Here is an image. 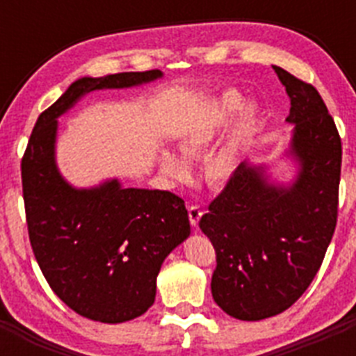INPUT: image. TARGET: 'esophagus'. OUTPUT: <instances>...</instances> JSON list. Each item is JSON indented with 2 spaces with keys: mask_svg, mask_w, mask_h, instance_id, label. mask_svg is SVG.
I'll use <instances>...</instances> for the list:
<instances>
[{
  "mask_svg": "<svg viewBox=\"0 0 356 356\" xmlns=\"http://www.w3.org/2000/svg\"><path fill=\"white\" fill-rule=\"evenodd\" d=\"M201 216H203V210H201V207H197V205L188 207V219H191V225L197 226Z\"/></svg>",
  "mask_w": 356,
  "mask_h": 356,
  "instance_id": "34e87169",
  "label": "esophagus"
}]
</instances>
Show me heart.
Listing matches in <instances>:
<instances>
[{"mask_svg":"<svg viewBox=\"0 0 356 356\" xmlns=\"http://www.w3.org/2000/svg\"><path fill=\"white\" fill-rule=\"evenodd\" d=\"M241 105V97L235 92L222 94L207 112V115L197 122L193 130L181 137L178 149L184 155V159L194 160L200 159V155L207 147L212 144L216 135L219 134L222 127L228 122L229 115L234 114L235 110ZM259 121V112L254 105H246L238 114L237 122H235L234 135L226 144H222L219 149H216L205 162V175L213 184H221V181L229 180L234 172L237 171L238 165V147L241 143L246 137L253 134L254 127ZM160 168L162 172L171 180H184L188 175L187 163L181 159H178L172 153H162L160 155Z\"/></svg>","mask_w":356,"mask_h":356,"instance_id":"b5f03b06","label":"heart"}]
</instances>
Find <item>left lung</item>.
Returning <instances> with one entry per match:
<instances>
[{
	"mask_svg": "<svg viewBox=\"0 0 356 356\" xmlns=\"http://www.w3.org/2000/svg\"><path fill=\"white\" fill-rule=\"evenodd\" d=\"M291 97V153L300 172L289 187L241 163L200 219L216 250L212 296L228 316L260 321L300 300L319 271L337 225L342 144L314 85L273 65Z\"/></svg>",
	"mask_w": 356,
	"mask_h": 356,
	"instance_id": "obj_1",
	"label": "left lung"
}]
</instances>
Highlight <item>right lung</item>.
I'll list each match as a JSON object with an SVG mask.
<instances>
[{"instance_id":"1","label":"right lung","mask_w":356,"mask_h":356,"mask_svg":"<svg viewBox=\"0 0 356 356\" xmlns=\"http://www.w3.org/2000/svg\"><path fill=\"white\" fill-rule=\"evenodd\" d=\"M162 71L80 78L35 122L21 160L30 244L44 278L80 316L124 323L153 305L162 262L191 235L185 201L169 191L122 188L110 180L74 188L55 162L56 119L87 92L124 89Z\"/></svg>"}]
</instances>
